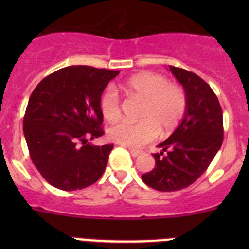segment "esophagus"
Here are the masks:
<instances>
[{"label": "esophagus", "instance_id": "1", "mask_svg": "<svg viewBox=\"0 0 249 249\" xmlns=\"http://www.w3.org/2000/svg\"><path fill=\"white\" fill-rule=\"evenodd\" d=\"M129 152H131V155L133 156V157H138V156L142 153V151H140V149H135V148H128Z\"/></svg>", "mask_w": 249, "mask_h": 249}]
</instances>
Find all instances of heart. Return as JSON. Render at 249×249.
I'll return each instance as SVG.
<instances>
[{
    "label": "heart",
    "mask_w": 249,
    "mask_h": 249,
    "mask_svg": "<svg viewBox=\"0 0 249 249\" xmlns=\"http://www.w3.org/2000/svg\"><path fill=\"white\" fill-rule=\"evenodd\" d=\"M129 97L142 100L138 112L140 122L122 121L108 129V138L116 143L141 147L160 133L171 132L181 122L187 109V94L183 87L169 83L163 74L141 72L121 85ZM100 109L106 121L114 122L121 117V102L117 92L107 89L100 98Z\"/></svg>",
    "instance_id": "obj_1"
}]
</instances>
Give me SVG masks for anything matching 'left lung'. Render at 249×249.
I'll return each mask as SVG.
<instances>
[{"mask_svg": "<svg viewBox=\"0 0 249 249\" xmlns=\"http://www.w3.org/2000/svg\"><path fill=\"white\" fill-rule=\"evenodd\" d=\"M187 94L181 124L153 153L155 168L142 175L153 190L173 192L191 186L204 173L223 142V113L210 85L183 68L169 66Z\"/></svg>", "mask_w": 249, "mask_h": 249, "instance_id": "8db88e82", "label": "left lung"}]
</instances>
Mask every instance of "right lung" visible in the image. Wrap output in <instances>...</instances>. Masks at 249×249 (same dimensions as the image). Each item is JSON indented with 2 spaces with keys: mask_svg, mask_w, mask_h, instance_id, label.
<instances>
[{
  "mask_svg": "<svg viewBox=\"0 0 249 249\" xmlns=\"http://www.w3.org/2000/svg\"><path fill=\"white\" fill-rule=\"evenodd\" d=\"M120 73L91 66H70L48 74L28 100L23 133L30 157L51 186L82 190L105 172L113 144L92 146L105 133L100 98Z\"/></svg>",
  "mask_w": 249,
  "mask_h": 249,
  "instance_id": "right-lung-1",
  "label": "right lung"
}]
</instances>
